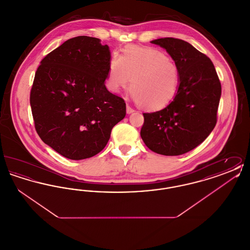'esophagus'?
<instances>
[{
  "label": "esophagus",
  "instance_id": "esophagus-1",
  "mask_svg": "<svg viewBox=\"0 0 250 250\" xmlns=\"http://www.w3.org/2000/svg\"><path fill=\"white\" fill-rule=\"evenodd\" d=\"M134 111H135L134 108H132L129 105H126V112H127L128 114H130V113L134 112Z\"/></svg>",
  "mask_w": 250,
  "mask_h": 250
}]
</instances>
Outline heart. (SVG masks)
I'll return each instance as SVG.
<instances>
[{"label":"heart","mask_w":250,"mask_h":250,"mask_svg":"<svg viewBox=\"0 0 250 250\" xmlns=\"http://www.w3.org/2000/svg\"><path fill=\"white\" fill-rule=\"evenodd\" d=\"M130 82L134 100L146 110L166 107L177 95L180 69L166 54L153 48L128 46L109 62L107 86L118 92Z\"/></svg>","instance_id":"1"}]
</instances>
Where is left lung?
I'll return each mask as SVG.
<instances>
[{"mask_svg": "<svg viewBox=\"0 0 250 250\" xmlns=\"http://www.w3.org/2000/svg\"><path fill=\"white\" fill-rule=\"evenodd\" d=\"M165 48L180 69V85L165 108L143 113L141 137L156 154L180 155L196 148L216 125L221 84L214 63L182 39L165 37L151 41Z\"/></svg>", "mask_w": 250, "mask_h": 250, "instance_id": "left-lung-1", "label": "left lung"}]
</instances>
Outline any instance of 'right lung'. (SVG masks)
Segmentation results:
<instances>
[{"mask_svg":"<svg viewBox=\"0 0 250 250\" xmlns=\"http://www.w3.org/2000/svg\"><path fill=\"white\" fill-rule=\"evenodd\" d=\"M110 52L90 36L68 39L41 61L30 94L40 139L72 160L101 152L125 116V100L105 86Z\"/></svg>","mask_w":250,"mask_h":250,"instance_id":"obj_1","label":"right lung"}]
</instances>
